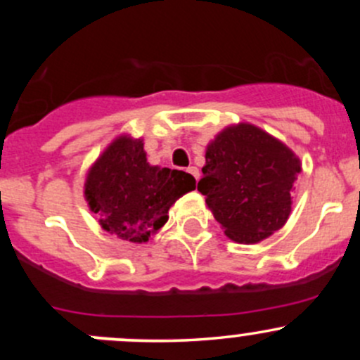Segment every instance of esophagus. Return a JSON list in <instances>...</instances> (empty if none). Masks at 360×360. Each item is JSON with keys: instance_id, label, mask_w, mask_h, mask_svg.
<instances>
[{"instance_id": "esophagus-1", "label": "esophagus", "mask_w": 360, "mask_h": 360, "mask_svg": "<svg viewBox=\"0 0 360 360\" xmlns=\"http://www.w3.org/2000/svg\"><path fill=\"white\" fill-rule=\"evenodd\" d=\"M188 172H190L191 176H193L195 179L198 181V176H200V172H198V169H197V167H188Z\"/></svg>"}]
</instances>
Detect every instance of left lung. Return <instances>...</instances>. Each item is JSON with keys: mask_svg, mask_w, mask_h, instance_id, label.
<instances>
[{"mask_svg": "<svg viewBox=\"0 0 360 360\" xmlns=\"http://www.w3.org/2000/svg\"><path fill=\"white\" fill-rule=\"evenodd\" d=\"M198 191L238 244H257L281 230L291 214L300 158L250 123L230 125L207 144Z\"/></svg>", "mask_w": 360, "mask_h": 360, "instance_id": "left-lung-1", "label": "left lung"}]
</instances>
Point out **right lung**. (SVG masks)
<instances>
[{
    "label": "right lung",
    "mask_w": 360,
    "mask_h": 360,
    "mask_svg": "<svg viewBox=\"0 0 360 360\" xmlns=\"http://www.w3.org/2000/svg\"><path fill=\"white\" fill-rule=\"evenodd\" d=\"M195 186L191 174L150 165L143 139L120 136L86 172L85 198L103 230L143 244L167 223L174 202Z\"/></svg>",
    "instance_id": "add662e5"
}]
</instances>
